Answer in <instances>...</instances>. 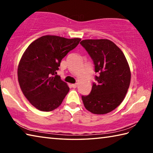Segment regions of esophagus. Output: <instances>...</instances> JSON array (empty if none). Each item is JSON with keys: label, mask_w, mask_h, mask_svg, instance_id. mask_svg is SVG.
Instances as JSON below:
<instances>
[{"label": "esophagus", "mask_w": 153, "mask_h": 153, "mask_svg": "<svg viewBox=\"0 0 153 153\" xmlns=\"http://www.w3.org/2000/svg\"><path fill=\"white\" fill-rule=\"evenodd\" d=\"M77 84H73L71 85V86H72V88H77Z\"/></svg>", "instance_id": "esophagus-1"}]
</instances>
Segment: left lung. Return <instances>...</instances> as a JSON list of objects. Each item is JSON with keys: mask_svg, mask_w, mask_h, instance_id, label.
Listing matches in <instances>:
<instances>
[{"mask_svg": "<svg viewBox=\"0 0 153 153\" xmlns=\"http://www.w3.org/2000/svg\"><path fill=\"white\" fill-rule=\"evenodd\" d=\"M80 45L92 59L97 74L91 92L82 96L84 107L94 114L109 113L121 104L129 88L131 73L128 61L109 40H84Z\"/></svg>", "mask_w": 153, "mask_h": 153, "instance_id": "1", "label": "left lung"}]
</instances>
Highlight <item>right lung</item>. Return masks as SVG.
Wrapping results in <instances>:
<instances>
[{
	"label": "right lung",
	"mask_w": 153,
	"mask_h": 153,
	"mask_svg": "<svg viewBox=\"0 0 153 153\" xmlns=\"http://www.w3.org/2000/svg\"><path fill=\"white\" fill-rule=\"evenodd\" d=\"M80 40L44 36L25 50L18 66V81L25 97L37 109L53 111L63 102L69 88L56 71L62 59Z\"/></svg>",
	"instance_id": "obj_1"
}]
</instances>
